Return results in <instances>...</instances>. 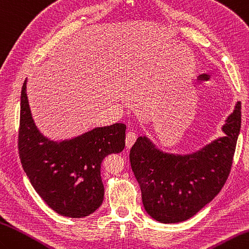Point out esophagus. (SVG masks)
I'll list each match as a JSON object with an SVG mask.
<instances>
[{
	"label": "esophagus",
	"mask_w": 249,
	"mask_h": 249,
	"mask_svg": "<svg viewBox=\"0 0 249 249\" xmlns=\"http://www.w3.org/2000/svg\"><path fill=\"white\" fill-rule=\"evenodd\" d=\"M136 133L133 131H129L128 133H126V136H125V145L128 148H131L132 146H133V143L135 142L136 141Z\"/></svg>",
	"instance_id": "obj_1"
}]
</instances>
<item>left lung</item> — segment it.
Wrapping results in <instances>:
<instances>
[{"label": "left lung", "mask_w": 249, "mask_h": 249, "mask_svg": "<svg viewBox=\"0 0 249 249\" xmlns=\"http://www.w3.org/2000/svg\"><path fill=\"white\" fill-rule=\"evenodd\" d=\"M241 129V102L223 125L225 136L199 151L166 153L146 136L131 148L130 162L142 191L143 208L158 222H184L200 211L227 180Z\"/></svg>", "instance_id": "8db88e82"}]
</instances>
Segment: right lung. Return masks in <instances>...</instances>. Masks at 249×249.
<instances>
[{"label": "right lung", "mask_w": 249, "mask_h": 249, "mask_svg": "<svg viewBox=\"0 0 249 249\" xmlns=\"http://www.w3.org/2000/svg\"><path fill=\"white\" fill-rule=\"evenodd\" d=\"M124 124L95 128L72 140L53 142L32 118L26 80L21 90L18 149L26 176L48 206L63 216H88L101 206V165L108 154L124 148Z\"/></svg>", "instance_id": "obj_1"}]
</instances>
